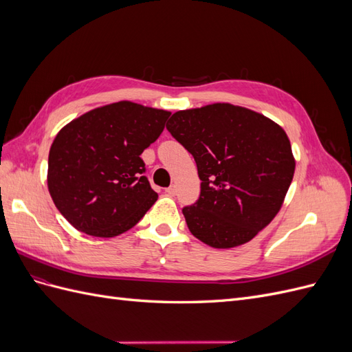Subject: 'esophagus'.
I'll list each match as a JSON object with an SVG mask.
<instances>
[{
	"label": "esophagus",
	"instance_id": "esophagus-1",
	"mask_svg": "<svg viewBox=\"0 0 352 352\" xmlns=\"http://www.w3.org/2000/svg\"><path fill=\"white\" fill-rule=\"evenodd\" d=\"M166 194H168V195H175L176 194V186L175 185H172V186H168L167 189H166Z\"/></svg>",
	"mask_w": 352,
	"mask_h": 352
}]
</instances>
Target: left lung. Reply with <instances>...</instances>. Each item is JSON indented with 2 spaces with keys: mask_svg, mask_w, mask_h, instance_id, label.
I'll list each match as a JSON object with an SVG mask.
<instances>
[{
  "mask_svg": "<svg viewBox=\"0 0 352 352\" xmlns=\"http://www.w3.org/2000/svg\"><path fill=\"white\" fill-rule=\"evenodd\" d=\"M167 131L192 154L201 194L182 212L190 233L212 248L251 241L278 214L295 172L279 124L226 102L175 113Z\"/></svg>",
  "mask_w": 352,
  "mask_h": 352,
  "instance_id": "obj_1",
  "label": "left lung"
}]
</instances>
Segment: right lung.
Instances as JSON below:
<instances>
[{
	"mask_svg": "<svg viewBox=\"0 0 352 352\" xmlns=\"http://www.w3.org/2000/svg\"><path fill=\"white\" fill-rule=\"evenodd\" d=\"M170 113L131 101L104 105L72 120L48 155V189L73 228L113 238L129 230L158 195L141 158Z\"/></svg>",
	"mask_w": 352,
	"mask_h": 352,
	"instance_id": "add662e5",
	"label": "right lung"
}]
</instances>
